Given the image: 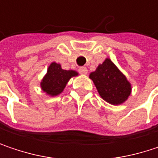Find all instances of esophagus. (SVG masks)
<instances>
[{
    "mask_svg": "<svg viewBox=\"0 0 158 158\" xmlns=\"http://www.w3.org/2000/svg\"><path fill=\"white\" fill-rule=\"evenodd\" d=\"M79 72L81 75H86L88 73V69L85 67H80L79 69Z\"/></svg>",
    "mask_w": 158,
    "mask_h": 158,
    "instance_id": "obj_1",
    "label": "esophagus"
}]
</instances>
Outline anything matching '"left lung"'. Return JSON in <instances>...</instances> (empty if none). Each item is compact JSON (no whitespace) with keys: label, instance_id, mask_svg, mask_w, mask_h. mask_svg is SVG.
Here are the masks:
<instances>
[{"label":"left lung","instance_id":"1","mask_svg":"<svg viewBox=\"0 0 158 158\" xmlns=\"http://www.w3.org/2000/svg\"><path fill=\"white\" fill-rule=\"evenodd\" d=\"M89 78L93 80L101 97L113 105L121 104L131 93V85L110 59H106L91 72Z\"/></svg>","mask_w":158,"mask_h":158}]
</instances>
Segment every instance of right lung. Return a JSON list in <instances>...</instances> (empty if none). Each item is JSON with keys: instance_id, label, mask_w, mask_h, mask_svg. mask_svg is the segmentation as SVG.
<instances>
[{"instance_id": "right-lung-1", "label": "right lung", "mask_w": 158, "mask_h": 158, "mask_svg": "<svg viewBox=\"0 0 158 158\" xmlns=\"http://www.w3.org/2000/svg\"><path fill=\"white\" fill-rule=\"evenodd\" d=\"M77 75L76 71L64 70L59 64L54 62L49 66L48 74L41 82V87L48 94L56 96L62 92L70 78Z\"/></svg>"}]
</instances>
